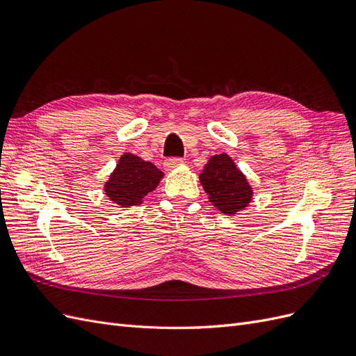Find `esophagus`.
<instances>
[{"mask_svg": "<svg viewBox=\"0 0 356 356\" xmlns=\"http://www.w3.org/2000/svg\"><path fill=\"white\" fill-rule=\"evenodd\" d=\"M182 163H184V160L179 159V157H174V159H169V160L165 161V168H166L168 170H172V169H175V168L181 166Z\"/></svg>", "mask_w": 356, "mask_h": 356, "instance_id": "esophagus-1", "label": "esophagus"}]
</instances>
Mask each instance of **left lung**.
<instances>
[{"label": "left lung", "instance_id": "1", "mask_svg": "<svg viewBox=\"0 0 356 356\" xmlns=\"http://www.w3.org/2000/svg\"><path fill=\"white\" fill-rule=\"evenodd\" d=\"M199 179L209 202L224 215H234L250 207L252 187L227 153L212 156Z\"/></svg>", "mask_w": 356, "mask_h": 356}]
</instances>
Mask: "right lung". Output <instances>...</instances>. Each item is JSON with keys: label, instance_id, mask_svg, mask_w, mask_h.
I'll list each match as a JSON object with an SVG mask.
<instances>
[{"label": "right lung", "instance_id": "right-lung-1", "mask_svg": "<svg viewBox=\"0 0 356 356\" xmlns=\"http://www.w3.org/2000/svg\"><path fill=\"white\" fill-rule=\"evenodd\" d=\"M163 177V172L152 161L124 153L104 184V191L106 197L120 208H131L141 204L148 193L156 190Z\"/></svg>", "mask_w": 356, "mask_h": 356}]
</instances>
